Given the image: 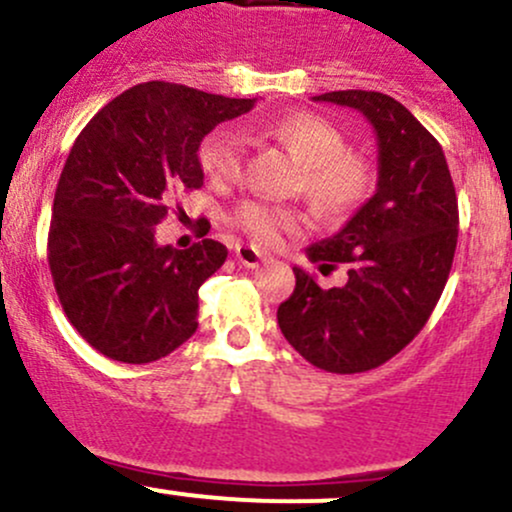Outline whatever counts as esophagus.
Wrapping results in <instances>:
<instances>
[{
	"label": "esophagus",
	"mask_w": 512,
	"mask_h": 512,
	"mask_svg": "<svg viewBox=\"0 0 512 512\" xmlns=\"http://www.w3.org/2000/svg\"><path fill=\"white\" fill-rule=\"evenodd\" d=\"M263 256L254 246H237V263L244 268H258L261 266Z\"/></svg>",
	"instance_id": "34e87169"
}]
</instances>
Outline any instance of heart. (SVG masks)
I'll use <instances>...</instances> for the list:
<instances>
[{
  "mask_svg": "<svg viewBox=\"0 0 512 512\" xmlns=\"http://www.w3.org/2000/svg\"><path fill=\"white\" fill-rule=\"evenodd\" d=\"M302 164L300 188L309 205L326 220L346 217L372 191V169L360 154L346 149V137L336 125L314 113H290L263 128ZM198 164L215 186H232L244 169V140L222 128L210 132L198 149ZM234 225L256 244L273 246L283 234L300 227V215L285 205L249 200L234 212Z\"/></svg>",
  "mask_w": 512,
  "mask_h": 512,
  "instance_id": "b5f03b06",
  "label": "heart"
}]
</instances>
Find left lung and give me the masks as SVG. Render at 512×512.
Wrapping results in <instances>:
<instances>
[{
  "label": "left lung",
  "instance_id": "left-lung-1",
  "mask_svg": "<svg viewBox=\"0 0 512 512\" xmlns=\"http://www.w3.org/2000/svg\"><path fill=\"white\" fill-rule=\"evenodd\" d=\"M360 111L377 132V191L331 239L309 246L319 271L346 263V285L321 290L295 271V292L278 307L292 348L336 375L375 370L426 326L457 249V193L440 142L413 113L380 91L314 96Z\"/></svg>",
  "mask_w": 512,
  "mask_h": 512
}]
</instances>
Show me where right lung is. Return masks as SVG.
I'll return each instance as SVG.
<instances>
[{
  "instance_id": "1",
  "label": "right lung",
  "mask_w": 512,
  "mask_h": 512,
  "mask_svg": "<svg viewBox=\"0 0 512 512\" xmlns=\"http://www.w3.org/2000/svg\"><path fill=\"white\" fill-rule=\"evenodd\" d=\"M254 103L183 84H137L74 140L57 181L48 263L70 324L106 358L152 363L198 329V290L227 249L215 239L183 251L159 246L154 227L174 191L203 186V137Z\"/></svg>"
}]
</instances>
